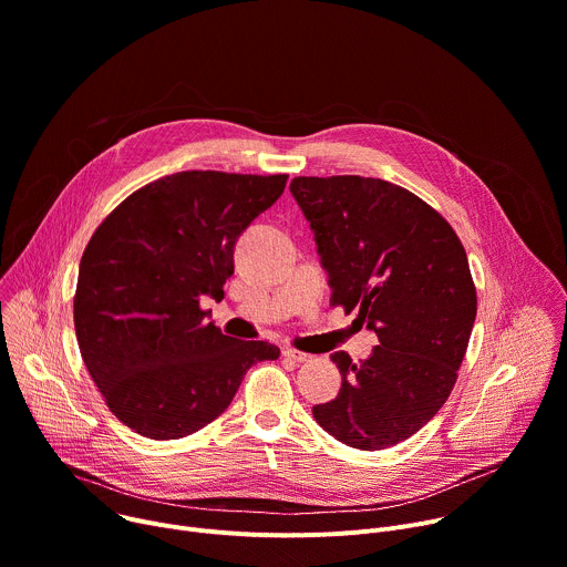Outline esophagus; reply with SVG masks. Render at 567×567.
I'll return each instance as SVG.
<instances>
[{
  "label": "esophagus",
  "instance_id": "34e87169",
  "mask_svg": "<svg viewBox=\"0 0 567 567\" xmlns=\"http://www.w3.org/2000/svg\"><path fill=\"white\" fill-rule=\"evenodd\" d=\"M282 354H285L287 359L296 361V363H305V361H309V359H311L309 354H305V352H300V350H293V348H287Z\"/></svg>",
  "mask_w": 567,
  "mask_h": 567
}]
</instances>
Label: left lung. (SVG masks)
Wrapping results in <instances>:
<instances>
[{"instance_id": "8db88e82", "label": "left lung", "mask_w": 567, "mask_h": 567, "mask_svg": "<svg viewBox=\"0 0 567 567\" xmlns=\"http://www.w3.org/2000/svg\"><path fill=\"white\" fill-rule=\"evenodd\" d=\"M332 305L359 311L379 339L370 359L334 352L343 381L313 420L339 442L381 451L415 435L449 399L466 354L477 296L451 224L383 179L296 177Z\"/></svg>"}]
</instances>
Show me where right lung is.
I'll return each mask as SVG.
<instances>
[{"mask_svg": "<svg viewBox=\"0 0 567 567\" xmlns=\"http://www.w3.org/2000/svg\"><path fill=\"white\" fill-rule=\"evenodd\" d=\"M287 175L186 171L121 202L80 260L73 326L107 409L150 440H179L233 401L267 341L221 334L202 296L224 298L235 241L276 204Z\"/></svg>", "mask_w": 567, "mask_h": 567, "instance_id": "obj_1", "label": "right lung"}]
</instances>
